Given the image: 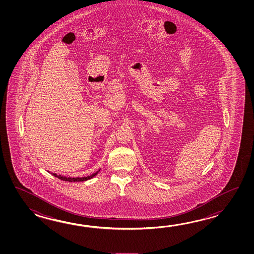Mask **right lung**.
I'll use <instances>...</instances> for the list:
<instances>
[{
    "label": "right lung",
    "mask_w": 254,
    "mask_h": 254,
    "mask_svg": "<svg viewBox=\"0 0 254 254\" xmlns=\"http://www.w3.org/2000/svg\"><path fill=\"white\" fill-rule=\"evenodd\" d=\"M100 172V170L97 171L96 173H92V175H90V176H87V177H66V176H62V175H57L56 173H52L54 176L55 177H57V178L60 179V180H63V181H65V182H70V183H75V182H84V181H88V180H90V179L93 178L95 175H97V173Z\"/></svg>",
    "instance_id": "right-lung-1"
}]
</instances>
